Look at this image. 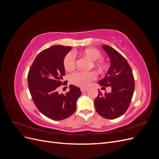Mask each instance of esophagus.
Returning a JSON list of instances; mask_svg holds the SVG:
<instances>
[{
	"label": "esophagus",
	"mask_w": 159,
	"mask_h": 159,
	"mask_svg": "<svg viewBox=\"0 0 159 159\" xmlns=\"http://www.w3.org/2000/svg\"><path fill=\"white\" fill-rule=\"evenodd\" d=\"M80 89H81V92H85V91H87V90L88 89V88H80Z\"/></svg>",
	"instance_id": "obj_1"
}]
</instances>
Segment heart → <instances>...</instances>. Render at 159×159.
Listing matches in <instances>:
<instances>
[{"label": "heart", "instance_id": "heart-1", "mask_svg": "<svg viewBox=\"0 0 159 159\" xmlns=\"http://www.w3.org/2000/svg\"><path fill=\"white\" fill-rule=\"evenodd\" d=\"M81 54L91 60L90 67L96 66L100 70L105 68V64L101 61H97L102 57L101 52L95 48H86L81 52ZM64 66L67 71H71L75 68V57L70 52L67 54L64 59ZM95 78V74L93 71H76L70 76V81L71 84L81 88H86L90 84L91 81Z\"/></svg>", "mask_w": 159, "mask_h": 159}]
</instances>
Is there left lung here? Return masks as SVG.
<instances>
[{
	"instance_id": "obj_1",
	"label": "left lung",
	"mask_w": 159,
	"mask_h": 159,
	"mask_svg": "<svg viewBox=\"0 0 159 159\" xmlns=\"http://www.w3.org/2000/svg\"><path fill=\"white\" fill-rule=\"evenodd\" d=\"M102 48L109 57L110 67L105 78L98 83L102 89L110 87L111 91L102 94L99 90L94 105L96 111L101 116L114 119L127 110L134 93V80L131 67L120 53L105 44Z\"/></svg>"
}]
</instances>
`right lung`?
I'll return each instance as SVG.
<instances>
[{"instance_id": "right-lung-1", "label": "right lung", "mask_w": 159, "mask_h": 159, "mask_svg": "<svg viewBox=\"0 0 159 159\" xmlns=\"http://www.w3.org/2000/svg\"><path fill=\"white\" fill-rule=\"evenodd\" d=\"M71 46H52L36 57L28 74V85L38 109L54 121L69 117L76 109V102L81 94L79 88L70 85V91L59 94L57 88L67 85L62 82L65 75L64 59Z\"/></svg>"}]
</instances>
